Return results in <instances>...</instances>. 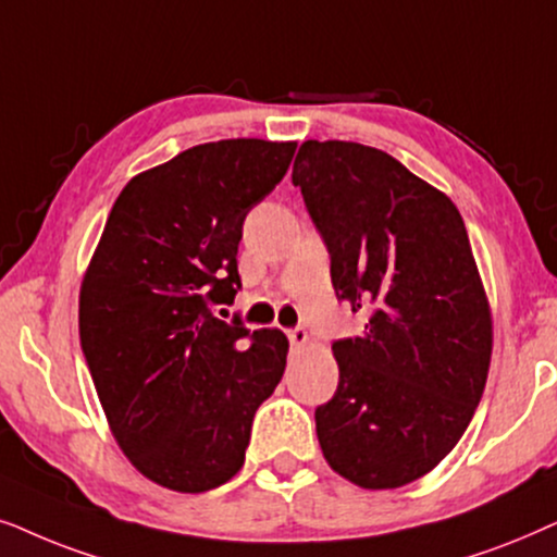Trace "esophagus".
I'll use <instances>...</instances> for the list:
<instances>
[{
	"instance_id": "esophagus-1",
	"label": "esophagus",
	"mask_w": 557,
	"mask_h": 557,
	"mask_svg": "<svg viewBox=\"0 0 557 557\" xmlns=\"http://www.w3.org/2000/svg\"><path fill=\"white\" fill-rule=\"evenodd\" d=\"M287 336H290V344L295 348H306L310 344V336H308L306 329H293L290 333H287Z\"/></svg>"
}]
</instances>
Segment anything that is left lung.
<instances>
[{
    "label": "left lung",
    "instance_id": "obj_1",
    "mask_svg": "<svg viewBox=\"0 0 557 557\" xmlns=\"http://www.w3.org/2000/svg\"><path fill=\"white\" fill-rule=\"evenodd\" d=\"M293 183L331 255L333 290L364 333L333 344L338 389L315 410L325 461L380 492L425 476L476 412L492 364V308L446 193L392 154L308 139Z\"/></svg>",
    "mask_w": 557,
    "mask_h": 557
}]
</instances>
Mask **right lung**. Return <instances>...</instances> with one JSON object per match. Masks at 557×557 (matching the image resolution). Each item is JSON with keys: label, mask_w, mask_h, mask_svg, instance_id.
<instances>
[{"label": "right lung", "mask_w": 557, "mask_h": 557, "mask_svg": "<svg viewBox=\"0 0 557 557\" xmlns=\"http://www.w3.org/2000/svg\"><path fill=\"white\" fill-rule=\"evenodd\" d=\"M295 147L221 139L135 175L86 267L78 333L96 395L122 454L170 492L236 476L257 407L283 380L285 333L249 336L213 306L242 287V224Z\"/></svg>", "instance_id": "add662e5"}]
</instances>
